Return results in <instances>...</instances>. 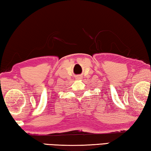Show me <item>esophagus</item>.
<instances>
[{"instance_id":"obj_1","label":"esophagus","mask_w":151,"mask_h":151,"mask_svg":"<svg viewBox=\"0 0 151 151\" xmlns=\"http://www.w3.org/2000/svg\"><path fill=\"white\" fill-rule=\"evenodd\" d=\"M76 79H77V80H80V79H81V77H80V76H78V77L76 78Z\"/></svg>"}]
</instances>
